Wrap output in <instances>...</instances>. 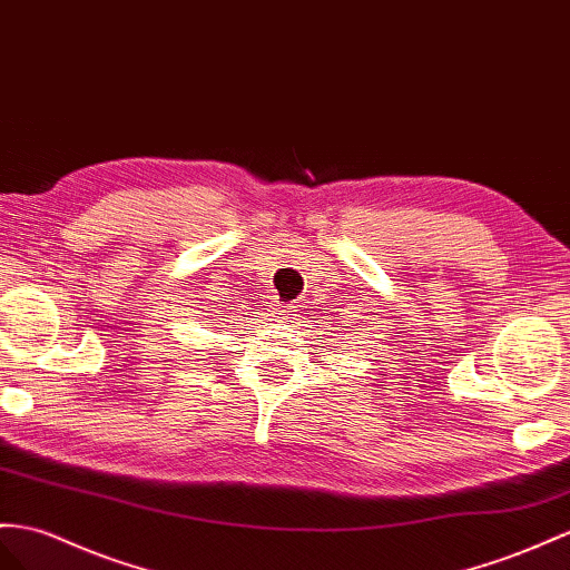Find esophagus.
<instances>
[{"instance_id": "obj_1", "label": "esophagus", "mask_w": 570, "mask_h": 570, "mask_svg": "<svg viewBox=\"0 0 570 570\" xmlns=\"http://www.w3.org/2000/svg\"><path fill=\"white\" fill-rule=\"evenodd\" d=\"M291 313H294V311H291V308H282V311H276V315H279L282 320H288V317H291Z\"/></svg>"}]
</instances>
